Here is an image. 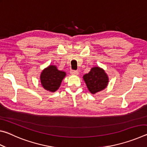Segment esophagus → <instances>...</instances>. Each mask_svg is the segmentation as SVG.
<instances>
[{"label": "esophagus", "instance_id": "1", "mask_svg": "<svg viewBox=\"0 0 147 147\" xmlns=\"http://www.w3.org/2000/svg\"><path fill=\"white\" fill-rule=\"evenodd\" d=\"M70 73L71 74H73V75H78L79 74V72L78 71H75V70H71Z\"/></svg>", "mask_w": 147, "mask_h": 147}]
</instances>
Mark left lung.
I'll use <instances>...</instances> for the list:
<instances>
[{
	"mask_svg": "<svg viewBox=\"0 0 147 147\" xmlns=\"http://www.w3.org/2000/svg\"><path fill=\"white\" fill-rule=\"evenodd\" d=\"M87 87L91 93L94 94L103 90L108 83V77L105 72L98 67H93L89 73L83 76Z\"/></svg>",
	"mask_w": 147,
	"mask_h": 147,
	"instance_id": "8db88e82",
	"label": "left lung"
}]
</instances>
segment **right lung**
<instances>
[{
    "label": "right lung",
    "instance_id": "obj_1",
    "mask_svg": "<svg viewBox=\"0 0 147 147\" xmlns=\"http://www.w3.org/2000/svg\"><path fill=\"white\" fill-rule=\"evenodd\" d=\"M65 75V72L58 70L56 66L50 65L42 71L40 76L41 83L46 90L54 92L59 88L62 80Z\"/></svg>",
    "mask_w": 147,
    "mask_h": 147
}]
</instances>
